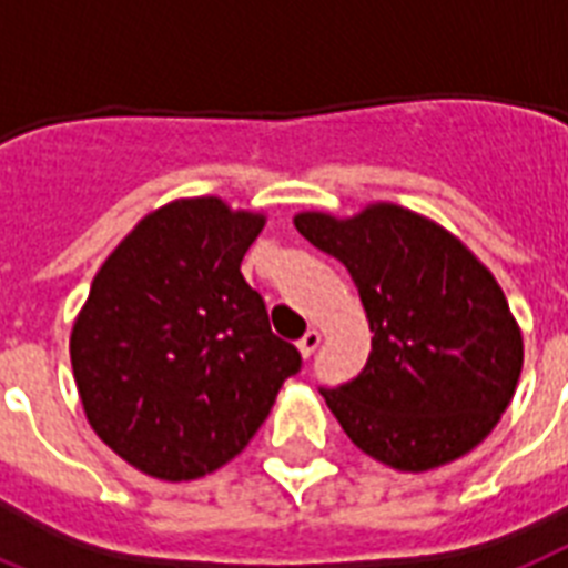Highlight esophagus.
Here are the masks:
<instances>
[{"mask_svg": "<svg viewBox=\"0 0 568 568\" xmlns=\"http://www.w3.org/2000/svg\"><path fill=\"white\" fill-rule=\"evenodd\" d=\"M297 347H300V356L308 358V356H312V353H315L317 347H321V332L308 329L306 335H303V338L297 341Z\"/></svg>", "mask_w": 568, "mask_h": 568, "instance_id": "obj_1", "label": "esophagus"}]
</instances>
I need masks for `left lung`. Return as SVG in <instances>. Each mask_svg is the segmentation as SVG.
Masks as SVG:
<instances>
[{
  "label": "left lung",
  "mask_w": 568,
  "mask_h": 568,
  "mask_svg": "<svg viewBox=\"0 0 568 568\" xmlns=\"http://www.w3.org/2000/svg\"><path fill=\"white\" fill-rule=\"evenodd\" d=\"M294 227L349 271L371 321L356 379L321 388L364 455L426 473L476 449L514 399L523 332L496 276L449 230L396 204Z\"/></svg>",
  "instance_id": "8db88e82"
}]
</instances>
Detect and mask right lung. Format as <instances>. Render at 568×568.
<instances>
[{"mask_svg":"<svg viewBox=\"0 0 568 568\" xmlns=\"http://www.w3.org/2000/svg\"><path fill=\"white\" fill-rule=\"evenodd\" d=\"M262 212L221 197L160 206L92 280L69 356L95 435L145 476L192 481L224 467L300 371L271 332L242 260Z\"/></svg>","mask_w":568,"mask_h":568,"instance_id":"right-lung-1","label":"right lung"}]
</instances>
